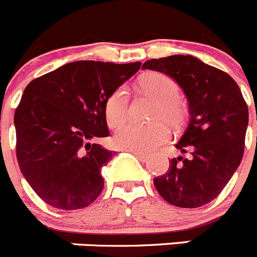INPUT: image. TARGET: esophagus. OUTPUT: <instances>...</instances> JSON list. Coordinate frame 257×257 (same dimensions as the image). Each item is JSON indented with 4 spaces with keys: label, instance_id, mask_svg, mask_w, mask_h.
Here are the masks:
<instances>
[{
    "label": "esophagus",
    "instance_id": "34e87169",
    "mask_svg": "<svg viewBox=\"0 0 257 257\" xmlns=\"http://www.w3.org/2000/svg\"><path fill=\"white\" fill-rule=\"evenodd\" d=\"M130 152L134 154V156L136 157V158H139L140 161H144V162H145V161L148 160V156H147V154L140 153V152H135V151H130Z\"/></svg>",
    "mask_w": 257,
    "mask_h": 257
}]
</instances>
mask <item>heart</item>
<instances>
[{
    "instance_id": "1",
    "label": "heart",
    "mask_w": 257,
    "mask_h": 257,
    "mask_svg": "<svg viewBox=\"0 0 257 257\" xmlns=\"http://www.w3.org/2000/svg\"><path fill=\"white\" fill-rule=\"evenodd\" d=\"M143 91L148 92L158 100L154 118H163L172 126L183 121L184 110L179 103L180 88L175 79L163 73H148L143 76L139 81ZM130 104V95L127 88L121 86L115 88L106 97L104 104L106 122L109 126L115 127L126 119ZM170 130L165 122L158 121L148 124L124 123L119 126L114 134L113 142L117 148L124 151L152 152L158 145L169 140Z\"/></svg>"
}]
</instances>
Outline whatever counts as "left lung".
I'll use <instances>...</instances> for the list:
<instances>
[{
	"label": "left lung",
	"mask_w": 257,
	"mask_h": 257,
	"mask_svg": "<svg viewBox=\"0 0 257 257\" xmlns=\"http://www.w3.org/2000/svg\"><path fill=\"white\" fill-rule=\"evenodd\" d=\"M143 69L167 74L183 88L189 123L175 147L187 158H172L156 189L170 205L196 208L219 196L238 169L244 152L248 108L228 73L190 55L151 59Z\"/></svg>",
	"instance_id": "1"
}]
</instances>
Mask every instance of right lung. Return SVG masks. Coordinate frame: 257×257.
I'll return each mask as SVG.
<instances>
[{"mask_svg":"<svg viewBox=\"0 0 257 257\" xmlns=\"http://www.w3.org/2000/svg\"><path fill=\"white\" fill-rule=\"evenodd\" d=\"M140 65L79 60L28 83L14 115L17 158L47 205L78 210L99 197L101 167L114 154L96 144L109 136L104 104Z\"/></svg>","mask_w":257,"mask_h":257,"instance_id":"right-lung-1","label":"right lung"}]
</instances>
